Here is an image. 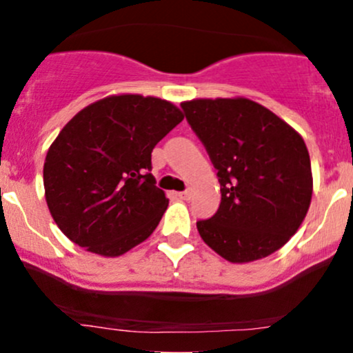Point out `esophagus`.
Here are the masks:
<instances>
[{
	"label": "esophagus",
	"mask_w": 353,
	"mask_h": 353,
	"mask_svg": "<svg viewBox=\"0 0 353 353\" xmlns=\"http://www.w3.org/2000/svg\"><path fill=\"white\" fill-rule=\"evenodd\" d=\"M177 196H179V199L182 201H188L190 196H192V192L190 190H182V192H177Z\"/></svg>",
	"instance_id": "1"
}]
</instances>
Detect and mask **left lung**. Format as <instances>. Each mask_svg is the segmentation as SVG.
<instances>
[{"label": "left lung", "instance_id": "8db88e82", "mask_svg": "<svg viewBox=\"0 0 353 353\" xmlns=\"http://www.w3.org/2000/svg\"><path fill=\"white\" fill-rule=\"evenodd\" d=\"M221 182V205L197 222L202 241L232 264L274 254L310 208L312 168L297 131L247 98L181 103Z\"/></svg>", "mask_w": 353, "mask_h": 353}]
</instances>
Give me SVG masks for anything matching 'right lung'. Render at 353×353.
I'll return each instance as SVG.
<instances>
[{
	"label": "right lung",
	"mask_w": 353,
	"mask_h": 353,
	"mask_svg": "<svg viewBox=\"0 0 353 353\" xmlns=\"http://www.w3.org/2000/svg\"><path fill=\"white\" fill-rule=\"evenodd\" d=\"M184 114L165 99L114 94L61 129L44 159V197L61 232L103 257L144 242L169 199L151 172L154 145Z\"/></svg>",
	"instance_id": "add662e5"
}]
</instances>
